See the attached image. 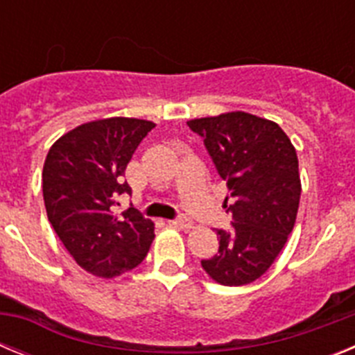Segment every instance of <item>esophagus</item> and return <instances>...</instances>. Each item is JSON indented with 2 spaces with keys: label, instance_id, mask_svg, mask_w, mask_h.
Segmentation results:
<instances>
[{
  "label": "esophagus",
  "instance_id": "34e87169",
  "mask_svg": "<svg viewBox=\"0 0 355 355\" xmlns=\"http://www.w3.org/2000/svg\"><path fill=\"white\" fill-rule=\"evenodd\" d=\"M171 225H174V227L178 229H192L193 222L190 220V218H187V216H181V218H174V220H171Z\"/></svg>",
  "mask_w": 355,
  "mask_h": 355
}]
</instances>
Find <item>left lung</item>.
Segmentation results:
<instances>
[{"mask_svg":"<svg viewBox=\"0 0 355 355\" xmlns=\"http://www.w3.org/2000/svg\"><path fill=\"white\" fill-rule=\"evenodd\" d=\"M187 124L205 139L233 199V231H216L218 254L200 265L224 286L254 283L286 245L297 220L302 192L297 150L279 124L245 112L192 119Z\"/></svg>","mask_w":355,"mask_h":355,"instance_id":"1","label":"left lung"}]
</instances>
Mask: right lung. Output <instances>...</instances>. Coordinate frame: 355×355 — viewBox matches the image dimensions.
<instances>
[{"label":"right lung","instance_id":"right-lung-1","mask_svg":"<svg viewBox=\"0 0 355 355\" xmlns=\"http://www.w3.org/2000/svg\"><path fill=\"white\" fill-rule=\"evenodd\" d=\"M156 124L110 117L67 131L49 149L42 171L46 213L74 261L90 274L114 279L144 261L155 224L130 208L115 215L117 196L130 193L124 171Z\"/></svg>","mask_w":355,"mask_h":355}]
</instances>
